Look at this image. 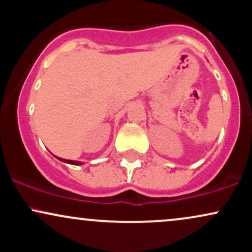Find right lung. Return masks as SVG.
I'll return each instance as SVG.
<instances>
[{
    "instance_id": "right-lung-1",
    "label": "right lung",
    "mask_w": 252,
    "mask_h": 252,
    "mask_svg": "<svg viewBox=\"0 0 252 252\" xmlns=\"http://www.w3.org/2000/svg\"><path fill=\"white\" fill-rule=\"evenodd\" d=\"M59 158L60 161H63V162H67V163H71V164H80V162H78V161H72V160H65V158Z\"/></svg>"
}]
</instances>
